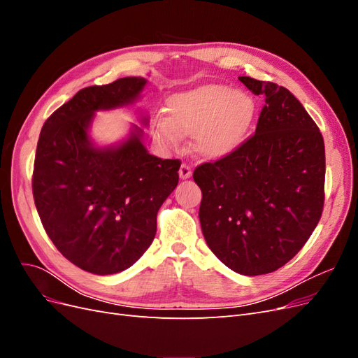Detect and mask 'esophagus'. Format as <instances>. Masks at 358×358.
Listing matches in <instances>:
<instances>
[{
	"instance_id": "1",
	"label": "esophagus",
	"mask_w": 358,
	"mask_h": 358,
	"mask_svg": "<svg viewBox=\"0 0 358 358\" xmlns=\"http://www.w3.org/2000/svg\"><path fill=\"white\" fill-rule=\"evenodd\" d=\"M191 175H192L191 167L187 166V164H182L180 169H179V178L180 179H188V178H191Z\"/></svg>"
}]
</instances>
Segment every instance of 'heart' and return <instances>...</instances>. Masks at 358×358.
Here are the masks:
<instances>
[{
    "mask_svg": "<svg viewBox=\"0 0 358 358\" xmlns=\"http://www.w3.org/2000/svg\"><path fill=\"white\" fill-rule=\"evenodd\" d=\"M255 115V101L230 85L208 83L171 95L167 116L152 119V134L169 149L192 136V149L204 159H222L245 142Z\"/></svg>",
    "mask_w": 358,
    "mask_h": 358,
    "instance_id": "heart-1",
    "label": "heart"
}]
</instances>
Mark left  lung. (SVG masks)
Segmentation results:
<instances>
[{
	"label": "left lung",
	"mask_w": 358,
	"mask_h": 358,
	"mask_svg": "<svg viewBox=\"0 0 358 358\" xmlns=\"http://www.w3.org/2000/svg\"><path fill=\"white\" fill-rule=\"evenodd\" d=\"M264 96L255 134L230 157L194 171L199 218L210 251L233 272H275L303 248L321 218L326 152L317 124L284 86L241 76Z\"/></svg>",
	"instance_id": "8db88e82"
}]
</instances>
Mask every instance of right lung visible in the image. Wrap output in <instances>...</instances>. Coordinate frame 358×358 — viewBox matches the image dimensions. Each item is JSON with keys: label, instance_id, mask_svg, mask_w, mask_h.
<instances>
[{"label": "right lung", "instance_id": "obj_1", "mask_svg": "<svg viewBox=\"0 0 358 358\" xmlns=\"http://www.w3.org/2000/svg\"><path fill=\"white\" fill-rule=\"evenodd\" d=\"M146 85L124 78L80 90L40 133L32 176L40 220L58 251L94 275L122 272L146 252L179 182L180 161L150 155L142 127L104 146L91 136L96 112L133 106ZM140 122L148 127L149 116L140 113Z\"/></svg>", "mask_w": 358, "mask_h": 358}]
</instances>
